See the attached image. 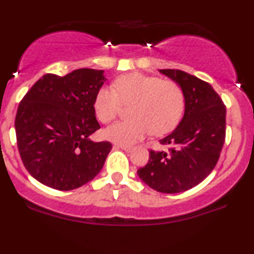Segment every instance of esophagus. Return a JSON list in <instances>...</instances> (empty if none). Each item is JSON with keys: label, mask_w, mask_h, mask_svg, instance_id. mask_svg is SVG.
I'll return each instance as SVG.
<instances>
[{"label": "esophagus", "mask_w": 254, "mask_h": 254, "mask_svg": "<svg viewBox=\"0 0 254 254\" xmlns=\"http://www.w3.org/2000/svg\"><path fill=\"white\" fill-rule=\"evenodd\" d=\"M114 146H115V148H121V149H122V150H124V151H127V152H129V151H131V150H132V148H131V146H130V145H123V144H115Z\"/></svg>", "instance_id": "esophagus-1"}]
</instances>
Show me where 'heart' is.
I'll use <instances>...</instances> for the list:
<instances>
[{
	"label": "heart",
	"mask_w": 254,
	"mask_h": 254,
	"mask_svg": "<svg viewBox=\"0 0 254 254\" xmlns=\"http://www.w3.org/2000/svg\"><path fill=\"white\" fill-rule=\"evenodd\" d=\"M122 103L132 104V121L117 122L105 137L117 144L130 145L154 132L163 135L179 123L185 110V92L173 80H162L139 72L116 79L114 88L104 86L94 98V112L102 123H110L121 112Z\"/></svg>",
	"instance_id": "1"
}]
</instances>
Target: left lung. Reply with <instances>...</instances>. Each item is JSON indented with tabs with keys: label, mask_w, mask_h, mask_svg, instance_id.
<instances>
[{
	"label": "left lung",
	"mask_w": 254,
	"mask_h": 254,
	"mask_svg": "<svg viewBox=\"0 0 254 254\" xmlns=\"http://www.w3.org/2000/svg\"><path fill=\"white\" fill-rule=\"evenodd\" d=\"M185 92V115L172 133L160 140L169 150L150 151L139 179L160 193L186 191L214 169L226 135V108L208 82L180 69H160Z\"/></svg>",
	"instance_id": "8db88e82"
}]
</instances>
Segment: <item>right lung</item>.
Instances as JSON below:
<instances>
[{
	"label": "right lung",
	"mask_w": 254,
	"mask_h": 254,
	"mask_svg": "<svg viewBox=\"0 0 254 254\" xmlns=\"http://www.w3.org/2000/svg\"><path fill=\"white\" fill-rule=\"evenodd\" d=\"M106 79L102 69L79 68L45 74L21 100L15 118L17 148L30 175L58 190H72L93 180L112 145L94 143L100 129L94 98Z\"/></svg>",
	"instance_id": "right-lung-1"
}]
</instances>
